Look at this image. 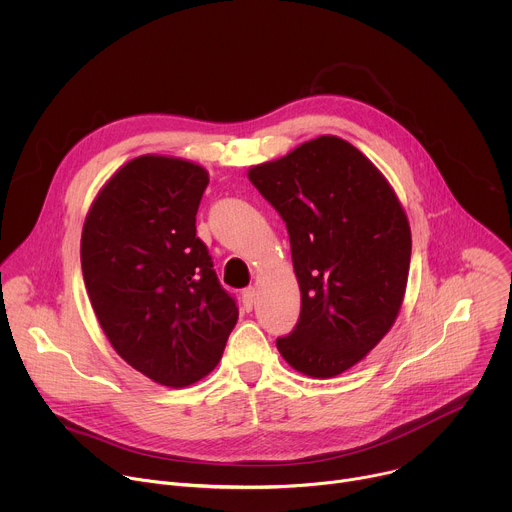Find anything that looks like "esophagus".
Returning <instances> with one entry per match:
<instances>
[{
    "mask_svg": "<svg viewBox=\"0 0 512 512\" xmlns=\"http://www.w3.org/2000/svg\"><path fill=\"white\" fill-rule=\"evenodd\" d=\"M255 300H257V291H255V287H247V289L243 291V306H245V310H253Z\"/></svg>",
    "mask_w": 512,
    "mask_h": 512,
    "instance_id": "obj_1",
    "label": "esophagus"
}]
</instances>
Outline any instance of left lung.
<instances>
[{"mask_svg": "<svg viewBox=\"0 0 512 512\" xmlns=\"http://www.w3.org/2000/svg\"><path fill=\"white\" fill-rule=\"evenodd\" d=\"M247 176L283 218L302 291L300 320L277 350L308 377H336L381 342L401 310L411 261L405 210L373 162L334 135Z\"/></svg>", "mask_w": 512, "mask_h": 512, "instance_id": "left-lung-1", "label": "left lung"}]
</instances>
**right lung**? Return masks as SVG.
I'll list each match as a JSON object with an SVG mask.
<instances>
[{"mask_svg":"<svg viewBox=\"0 0 512 512\" xmlns=\"http://www.w3.org/2000/svg\"><path fill=\"white\" fill-rule=\"evenodd\" d=\"M208 172L139 156L95 198L81 265L91 306L115 352L166 387L206 377L223 356L239 308L196 237Z\"/></svg>","mask_w":512,"mask_h":512,"instance_id":"1","label":"right lung"}]
</instances>
